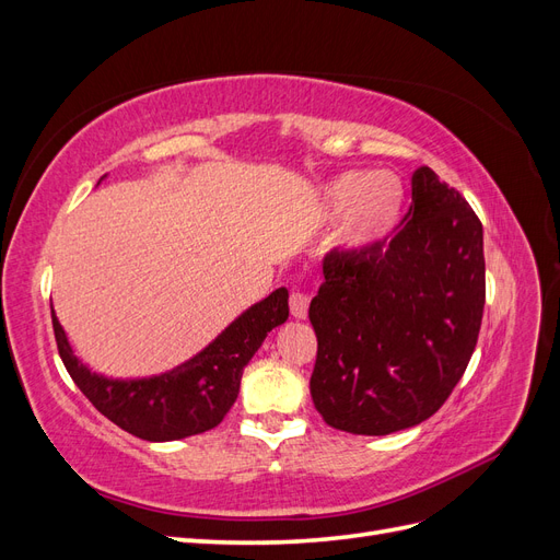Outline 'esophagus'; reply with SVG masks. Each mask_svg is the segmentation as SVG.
Wrapping results in <instances>:
<instances>
[{
    "label": "esophagus",
    "instance_id": "obj_1",
    "mask_svg": "<svg viewBox=\"0 0 560 560\" xmlns=\"http://www.w3.org/2000/svg\"><path fill=\"white\" fill-rule=\"evenodd\" d=\"M308 306H311V299L301 292H292L290 296V311L296 319H306L308 317Z\"/></svg>",
    "mask_w": 560,
    "mask_h": 560
}]
</instances>
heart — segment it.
Masks as SVG:
<instances>
[{"label":"heart","mask_w":560,"mask_h":560,"mask_svg":"<svg viewBox=\"0 0 560 560\" xmlns=\"http://www.w3.org/2000/svg\"><path fill=\"white\" fill-rule=\"evenodd\" d=\"M325 206L331 217L346 219L348 247H371L395 231L404 208V189L395 175L348 173L329 182Z\"/></svg>","instance_id":"obj_1"}]
</instances>
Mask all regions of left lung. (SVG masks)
I'll use <instances>...</instances> for the list:
<instances>
[{
    "label": "left lung",
    "instance_id": "8db88e82",
    "mask_svg": "<svg viewBox=\"0 0 560 560\" xmlns=\"http://www.w3.org/2000/svg\"><path fill=\"white\" fill-rule=\"evenodd\" d=\"M311 301L315 409L327 425L383 436L442 409L481 329L483 229L469 202L428 165L393 241L331 249Z\"/></svg>",
    "mask_w": 560,
    "mask_h": 560
}]
</instances>
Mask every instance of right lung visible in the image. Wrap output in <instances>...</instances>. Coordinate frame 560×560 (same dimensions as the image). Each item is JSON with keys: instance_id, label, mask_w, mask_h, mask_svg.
I'll use <instances>...</instances> for the list:
<instances>
[{"instance_id": "1", "label": "right lung", "mask_w": 560, "mask_h": 560, "mask_svg": "<svg viewBox=\"0 0 560 560\" xmlns=\"http://www.w3.org/2000/svg\"><path fill=\"white\" fill-rule=\"evenodd\" d=\"M284 287L254 303L238 319L202 348L196 358L161 376L116 381L83 364L50 306L58 352L72 381L95 409L114 425L144 442H175L208 432L224 420L238 399L243 369L254 358L270 329L290 317Z\"/></svg>"}]
</instances>
